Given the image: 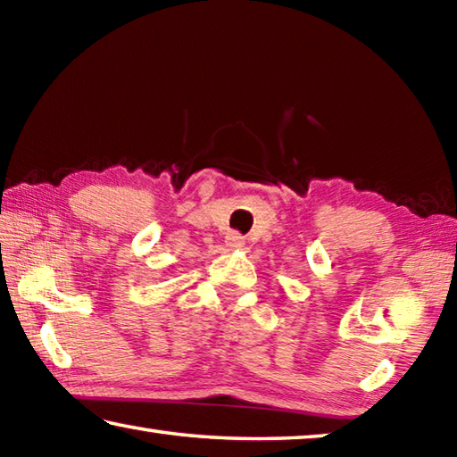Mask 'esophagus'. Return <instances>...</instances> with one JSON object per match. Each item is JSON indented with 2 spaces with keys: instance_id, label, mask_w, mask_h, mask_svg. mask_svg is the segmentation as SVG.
Returning <instances> with one entry per match:
<instances>
[{
  "instance_id": "34e87169",
  "label": "esophagus",
  "mask_w": 457,
  "mask_h": 457,
  "mask_svg": "<svg viewBox=\"0 0 457 457\" xmlns=\"http://www.w3.org/2000/svg\"><path fill=\"white\" fill-rule=\"evenodd\" d=\"M228 245H231V247H242V245H244V239H242V236L231 234V236L228 237Z\"/></svg>"
}]
</instances>
